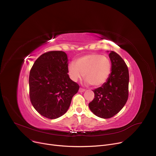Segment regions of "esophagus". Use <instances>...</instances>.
Here are the masks:
<instances>
[{"instance_id": "1", "label": "esophagus", "mask_w": 156, "mask_h": 156, "mask_svg": "<svg viewBox=\"0 0 156 156\" xmlns=\"http://www.w3.org/2000/svg\"><path fill=\"white\" fill-rule=\"evenodd\" d=\"M85 91V89H83V88H80V89H79V92H80V93L84 92Z\"/></svg>"}]
</instances>
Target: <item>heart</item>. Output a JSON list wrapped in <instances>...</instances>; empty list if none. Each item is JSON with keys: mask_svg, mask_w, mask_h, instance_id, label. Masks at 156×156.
<instances>
[{"mask_svg": "<svg viewBox=\"0 0 156 156\" xmlns=\"http://www.w3.org/2000/svg\"><path fill=\"white\" fill-rule=\"evenodd\" d=\"M111 72V63L108 57L99 54H90L80 57L69 64L68 73L71 79L77 81L83 76L87 84L99 87L106 82Z\"/></svg>", "mask_w": 156, "mask_h": 156, "instance_id": "obj_1", "label": "heart"}]
</instances>
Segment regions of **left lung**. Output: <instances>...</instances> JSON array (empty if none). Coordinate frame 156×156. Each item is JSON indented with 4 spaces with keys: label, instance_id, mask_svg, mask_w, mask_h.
Segmentation results:
<instances>
[{
    "label": "left lung",
    "instance_id": "1",
    "mask_svg": "<svg viewBox=\"0 0 156 156\" xmlns=\"http://www.w3.org/2000/svg\"><path fill=\"white\" fill-rule=\"evenodd\" d=\"M109 52V51H108ZM111 72L106 82L95 89L94 100L88 107L97 116L108 119L113 117L124 107L128 97L129 72L121 56L111 51Z\"/></svg>",
    "mask_w": 156,
    "mask_h": 156
}]
</instances>
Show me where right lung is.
I'll return each instance as SVG.
<instances>
[{
    "label": "right lung",
    "mask_w": 156,
    "mask_h": 156,
    "mask_svg": "<svg viewBox=\"0 0 156 156\" xmlns=\"http://www.w3.org/2000/svg\"><path fill=\"white\" fill-rule=\"evenodd\" d=\"M68 59L62 51H51L35 61L29 76L30 97L35 110L48 119L67 112L79 85L68 75Z\"/></svg>",
    "instance_id": "obj_1"
}]
</instances>
